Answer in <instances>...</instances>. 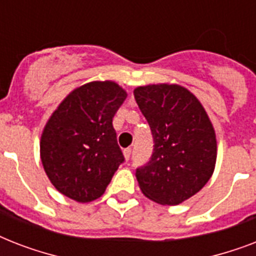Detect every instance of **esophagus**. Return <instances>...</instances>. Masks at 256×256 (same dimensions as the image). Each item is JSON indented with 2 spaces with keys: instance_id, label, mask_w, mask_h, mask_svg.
I'll return each instance as SVG.
<instances>
[{
  "instance_id": "obj_1",
  "label": "esophagus",
  "mask_w": 256,
  "mask_h": 256,
  "mask_svg": "<svg viewBox=\"0 0 256 256\" xmlns=\"http://www.w3.org/2000/svg\"><path fill=\"white\" fill-rule=\"evenodd\" d=\"M124 158H126V160H130V156H132V148H124Z\"/></svg>"
}]
</instances>
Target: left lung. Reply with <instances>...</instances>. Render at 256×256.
Listing matches in <instances>:
<instances>
[{"label":"left lung","instance_id":"8db88e82","mask_svg":"<svg viewBox=\"0 0 256 256\" xmlns=\"http://www.w3.org/2000/svg\"><path fill=\"white\" fill-rule=\"evenodd\" d=\"M152 130L154 148L136 170L148 199L175 206L208 182L216 160L215 132L196 96L178 85H148L134 90Z\"/></svg>","mask_w":256,"mask_h":256}]
</instances>
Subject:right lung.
Masks as SVG:
<instances>
[{
    "instance_id": "add662e5",
    "label": "right lung",
    "mask_w": 256,
    "mask_h": 256,
    "mask_svg": "<svg viewBox=\"0 0 256 256\" xmlns=\"http://www.w3.org/2000/svg\"><path fill=\"white\" fill-rule=\"evenodd\" d=\"M126 96L116 82H90L70 92L50 116L41 160L60 192L82 203L104 194L124 162L112 118Z\"/></svg>"
}]
</instances>
